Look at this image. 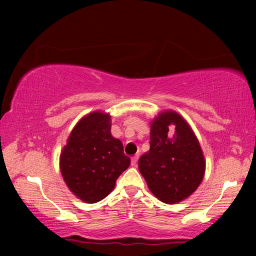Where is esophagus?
<instances>
[{"label": "esophagus", "instance_id": "esophagus-1", "mask_svg": "<svg viewBox=\"0 0 256 256\" xmlns=\"http://www.w3.org/2000/svg\"><path fill=\"white\" fill-rule=\"evenodd\" d=\"M138 155L134 156V157H132V166H138Z\"/></svg>", "mask_w": 256, "mask_h": 256}]
</instances>
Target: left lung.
<instances>
[{
	"mask_svg": "<svg viewBox=\"0 0 256 256\" xmlns=\"http://www.w3.org/2000/svg\"><path fill=\"white\" fill-rule=\"evenodd\" d=\"M149 190L166 204H176L197 190L205 172L202 148L188 122L174 110L152 122L150 149L138 160Z\"/></svg>",
	"mask_w": 256,
	"mask_h": 256,
	"instance_id": "1",
	"label": "left lung"
}]
</instances>
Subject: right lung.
Masks as SVG:
<instances>
[{
	"label": "right lung",
	"mask_w": 256,
	"mask_h": 256,
	"mask_svg": "<svg viewBox=\"0 0 256 256\" xmlns=\"http://www.w3.org/2000/svg\"><path fill=\"white\" fill-rule=\"evenodd\" d=\"M110 127V114H87L73 128L60 154L59 163L66 185L90 204L107 197L130 164L122 142L112 136Z\"/></svg>",
	"instance_id": "obj_1"
}]
</instances>
